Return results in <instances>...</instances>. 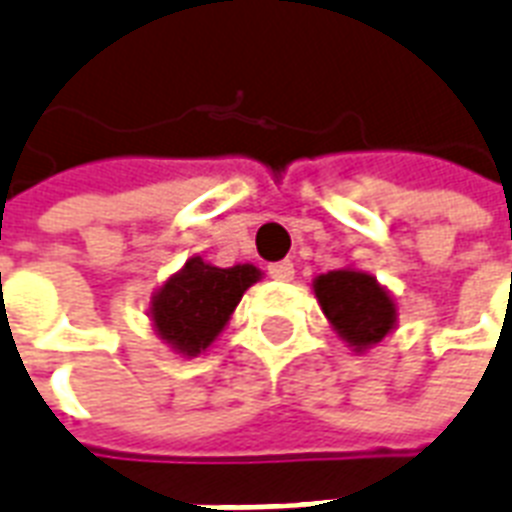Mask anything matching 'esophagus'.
<instances>
[{
  "label": "esophagus",
  "instance_id": "1",
  "mask_svg": "<svg viewBox=\"0 0 512 512\" xmlns=\"http://www.w3.org/2000/svg\"><path fill=\"white\" fill-rule=\"evenodd\" d=\"M268 276L276 279V282H290L295 279V265L290 260H282V263H271L268 265Z\"/></svg>",
  "mask_w": 512,
  "mask_h": 512
}]
</instances>
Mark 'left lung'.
<instances>
[{"label":"left lung","instance_id":"obj_1","mask_svg":"<svg viewBox=\"0 0 512 512\" xmlns=\"http://www.w3.org/2000/svg\"><path fill=\"white\" fill-rule=\"evenodd\" d=\"M319 306L346 343L362 351L395 327V300L370 273L330 271L314 282Z\"/></svg>","mask_w":512,"mask_h":512}]
</instances>
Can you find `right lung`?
<instances>
[{
    "mask_svg": "<svg viewBox=\"0 0 512 512\" xmlns=\"http://www.w3.org/2000/svg\"><path fill=\"white\" fill-rule=\"evenodd\" d=\"M260 279L255 265L214 268L201 257H190L152 298V322L171 349L195 357L212 346L225 322L239 306L247 287Z\"/></svg>",
    "mask_w": 512,
    "mask_h": 512,
    "instance_id": "1",
    "label": "right lung"
}]
</instances>
